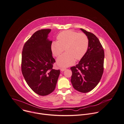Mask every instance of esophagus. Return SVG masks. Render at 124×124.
Listing matches in <instances>:
<instances>
[{"instance_id": "obj_1", "label": "esophagus", "mask_w": 124, "mask_h": 124, "mask_svg": "<svg viewBox=\"0 0 124 124\" xmlns=\"http://www.w3.org/2000/svg\"><path fill=\"white\" fill-rule=\"evenodd\" d=\"M66 70V68H64V67L61 68V70L62 71H64V70Z\"/></svg>"}]
</instances>
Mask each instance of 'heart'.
I'll list each match as a JSON object with an SVG mask.
<instances>
[{
    "label": "heart",
    "mask_w": 124,
    "mask_h": 124,
    "mask_svg": "<svg viewBox=\"0 0 124 124\" xmlns=\"http://www.w3.org/2000/svg\"><path fill=\"white\" fill-rule=\"evenodd\" d=\"M58 41H53L51 50L54 57H58L63 52L66 53L57 60L60 67H67L73 64L76 60H80L86 54L89 46L88 36L83 33L68 30L61 32L57 36Z\"/></svg>",
    "instance_id": "b5f03b06"
}]
</instances>
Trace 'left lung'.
I'll return each mask as SVG.
<instances>
[{
  "instance_id": "8db88e82",
  "label": "left lung",
  "mask_w": 124,
  "mask_h": 124,
  "mask_svg": "<svg viewBox=\"0 0 124 124\" xmlns=\"http://www.w3.org/2000/svg\"><path fill=\"white\" fill-rule=\"evenodd\" d=\"M88 37V50L78 64L70 68L71 82L73 88L81 93H88L100 82L103 72L104 52L103 48L94 34L80 29Z\"/></svg>"
}]
</instances>
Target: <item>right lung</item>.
Returning <instances> with one entry per match:
<instances>
[{
  "label": "right lung",
  "instance_id": "obj_1",
  "mask_svg": "<svg viewBox=\"0 0 124 124\" xmlns=\"http://www.w3.org/2000/svg\"><path fill=\"white\" fill-rule=\"evenodd\" d=\"M50 29L36 31L25 43L22 55V72L27 85L37 94L44 96L56 88L60 70L53 69L52 56L48 39Z\"/></svg>",
  "mask_w": 124,
  "mask_h": 124
}]
</instances>
